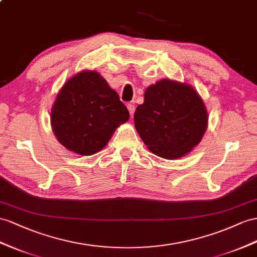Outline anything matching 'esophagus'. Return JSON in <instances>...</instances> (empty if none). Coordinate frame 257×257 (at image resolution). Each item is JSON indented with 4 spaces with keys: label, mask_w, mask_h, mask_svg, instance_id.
<instances>
[{
    "label": "esophagus",
    "mask_w": 257,
    "mask_h": 257,
    "mask_svg": "<svg viewBox=\"0 0 257 257\" xmlns=\"http://www.w3.org/2000/svg\"><path fill=\"white\" fill-rule=\"evenodd\" d=\"M127 108H128V110H129V113H130V116L133 117L134 116V114H135V110H136V107H135V104H133V103H129L128 105H127Z\"/></svg>",
    "instance_id": "1"
}]
</instances>
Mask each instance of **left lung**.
I'll use <instances>...</instances> for the list:
<instances>
[{
  "label": "left lung",
  "mask_w": 257,
  "mask_h": 257,
  "mask_svg": "<svg viewBox=\"0 0 257 257\" xmlns=\"http://www.w3.org/2000/svg\"><path fill=\"white\" fill-rule=\"evenodd\" d=\"M208 113L197 91L172 79L151 84L137 107L135 126L153 154L177 160L189 154L202 140Z\"/></svg>",
  "instance_id": "1"
}]
</instances>
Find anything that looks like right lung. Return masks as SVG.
I'll return each mask as SVG.
<instances>
[{
	"mask_svg": "<svg viewBox=\"0 0 257 257\" xmlns=\"http://www.w3.org/2000/svg\"><path fill=\"white\" fill-rule=\"evenodd\" d=\"M128 119L129 111L119 95L94 70H82L69 78L51 110V126L58 142L84 156L101 151Z\"/></svg>",
	"mask_w": 257,
	"mask_h": 257,
	"instance_id": "add662e5",
	"label": "right lung"
}]
</instances>
